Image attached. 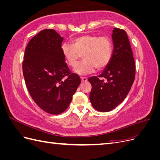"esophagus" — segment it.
I'll return each instance as SVG.
<instances>
[{
  "label": "esophagus",
  "instance_id": "obj_1",
  "mask_svg": "<svg viewBox=\"0 0 160 160\" xmlns=\"http://www.w3.org/2000/svg\"><path fill=\"white\" fill-rule=\"evenodd\" d=\"M81 79L82 82H85V81H88V78H87V77H81Z\"/></svg>",
  "mask_w": 160,
  "mask_h": 160
}]
</instances>
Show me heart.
Segmentation results:
<instances>
[{
    "label": "heart",
    "instance_id": "heart-1",
    "mask_svg": "<svg viewBox=\"0 0 160 160\" xmlns=\"http://www.w3.org/2000/svg\"><path fill=\"white\" fill-rule=\"evenodd\" d=\"M61 52L66 62L72 67H75L80 57L84 60L77 66L75 72L79 75H88L95 68L101 70L108 65L112 56V42L107 37L86 35L74 38L71 45L64 42Z\"/></svg>",
    "mask_w": 160,
    "mask_h": 160
}]
</instances>
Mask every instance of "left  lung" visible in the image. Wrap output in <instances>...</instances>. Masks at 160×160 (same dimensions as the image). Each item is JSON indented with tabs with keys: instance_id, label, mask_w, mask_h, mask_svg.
Segmentation results:
<instances>
[{
	"instance_id": "1",
	"label": "left lung",
	"mask_w": 160,
	"mask_h": 160,
	"mask_svg": "<svg viewBox=\"0 0 160 160\" xmlns=\"http://www.w3.org/2000/svg\"><path fill=\"white\" fill-rule=\"evenodd\" d=\"M111 59L99 77L88 81L92 88L89 95L92 106L101 112H108L126 98L135 77V65L127 33L114 28Z\"/></svg>"
}]
</instances>
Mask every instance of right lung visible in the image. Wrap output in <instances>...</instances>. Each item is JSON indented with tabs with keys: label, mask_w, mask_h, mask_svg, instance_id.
<instances>
[{
	"label": "right lung",
	"mask_w": 160,
	"mask_h": 160,
	"mask_svg": "<svg viewBox=\"0 0 160 160\" xmlns=\"http://www.w3.org/2000/svg\"><path fill=\"white\" fill-rule=\"evenodd\" d=\"M61 37L55 30L40 31L25 49L22 72L28 92L38 107L58 115L65 111L81 83L61 52ZM66 79L63 80L64 77Z\"/></svg>",
	"instance_id": "add662e5"
}]
</instances>
